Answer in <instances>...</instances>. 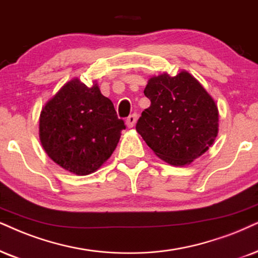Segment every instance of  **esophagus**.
Here are the masks:
<instances>
[{
    "instance_id": "obj_1",
    "label": "esophagus",
    "mask_w": 258,
    "mask_h": 258,
    "mask_svg": "<svg viewBox=\"0 0 258 258\" xmlns=\"http://www.w3.org/2000/svg\"><path fill=\"white\" fill-rule=\"evenodd\" d=\"M137 119H138V114H136V113L131 114V115H130L128 118H127V120H126L127 127H130V128H131V127L135 126L136 122H137Z\"/></svg>"
}]
</instances>
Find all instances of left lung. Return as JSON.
<instances>
[{
  "instance_id": "8db88e82",
  "label": "left lung",
  "mask_w": 258,
  "mask_h": 258,
  "mask_svg": "<svg viewBox=\"0 0 258 258\" xmlns=\"http://www.w3.org/2000/svg\"><path fill=\"white\" fill-rule=\"evenodd\" d=\"M151 101L136 125L152 151L171 165L200 157L218 135V107L190 74L151 77L144 90Z\"/></svg>"
}]
</instances>
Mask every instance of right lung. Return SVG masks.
Segmentation results:
<instances>
[{
	"mask_svg": "<svg viewBox=\"0 0 258 258\" xmlns=\"http://www.w3.org/2000/svg\"><path fill=\"white\" fill-rule=\"evenodd\" d=\"M125 122L99 86L74 78L45 105L39 137L52 161L77 175L96 171L118 145Z\"/></svg>",
	"mask_w": 258,
	"mask_h": 258,
	"instance_id": "1",
	"label": "right lung"
}]
</instances>
